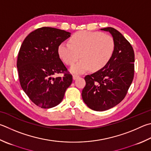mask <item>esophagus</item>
Segmentation results:
<instances>
[{
	"label": "esophagus",
	"mask_w": 151,
	"mask_h": 151,
	"mask_svg": "<svg viewBox=\"0 0 151 151\" xmlns=\"http://www.w3.org/2000/svg\"><path fill=\"white\" fill-rule=\"evenodd\" d=\"M79 78V76L76 75H73V80H76V78Z\"/></svg>",
	"instance_id": "34e87169"
}]
</instances>
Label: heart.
<instances>
[{
  "label": "heart",
  "mask_w": 151,
  "mask_h": 151,
  "mask_svg": "<svg viewBox=\"0 0 151 151\" xmlns=\"http://www.w3.org/2000/svg\"><path fill=\"white\" fill-rule=\"evenodd\" d=\"M70 43H62L58 47L60 57L65 63L74 65L70 70L83 73L90 68L92 71L102 69L111 59L115 49V42L111 35L99 32L81 31L71 36Z\"/></svg>",
  "instance_id": "b5f03b06"
}]
</instances>
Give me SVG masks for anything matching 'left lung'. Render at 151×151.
Instances as JSON below:
<instances>
[{"mask_svg":"<svg viewBox=\"0 0 151 151\" xmlns=\"http://www.w3.org/2000/svg\"><path fill=\"white\" fill-rule=\"evenodd\" d=\"M109 32L115 42L111 59L102 69L84 77L86 86L82 91L84 103L94 111H105L116 106L127 94L134 76L135 54L132 46L114 28L101 29Z\"/></svg>","mask_w":151,"mask_h":151,"instance_id":"obj_1","label":"left lung"}]
</instances>
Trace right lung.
<instances>
[{
	"mask_svg": "<svg viewBox=\"0 0 151 151\" xmlns=\"http://www.w3.org/2000/svg\"><path fill=\"white\" fill-rule=\"evenodd\" d=\"M70 36L65 30L43 27L27 36L19 51L17 68L22 88L35 105L48 109L63 99L73 76L59 58V45ZM64 73L55 78L56 73Z\"/></svg>",
	"mask_w": 151,
	"mask_h": 151,
	"instance_id": "1",
	"label": "right lung"
}]
</instances>
